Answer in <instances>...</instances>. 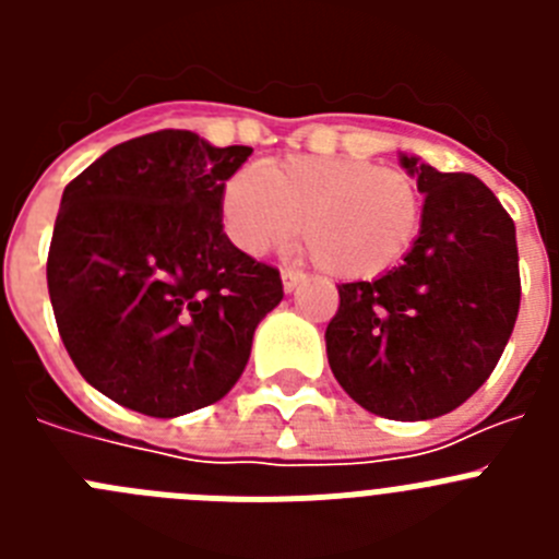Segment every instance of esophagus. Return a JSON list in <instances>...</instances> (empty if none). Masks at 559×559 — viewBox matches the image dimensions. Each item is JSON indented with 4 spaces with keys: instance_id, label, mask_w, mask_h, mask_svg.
Listing matches in <instances>:
<instances>
[{
    "instance_id": "1",
    "label": "esophagus",
    "mask_w": 559,
    "mask_h": 559,
    "mask_svg": "<svg viewBox=\"0 0 559 559\" xmlns=\"http://www.w3.org/2000/svg\"><path fill=\"white\" fill-rule=\"evenodd\" d=\"M302 283H305V274H302V271H296V269H285V271H283V288H285V294H290V290H296Z\"/></svg>"
}]
</instances>
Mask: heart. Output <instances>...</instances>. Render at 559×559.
<instances>
[{
    "mask_svg": "<svg viewBox=\"0 0 559 559\" xmlns=\"http://www.w3.org/2000/svg\"><path fill=\"white\" fill-rule=\"evenodd\" d=\"M231 243L249 257L296 240L338 280L386 274L423 226L417 181L353 156H296L237 170L221 195Z\"/></svg>",
    "mask_w": 559,
    "mask_h": 559,
    "instance_id": "b5f03b06",
    "label": "heart"
}]
</instances>
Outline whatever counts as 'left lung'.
Returning <instances> with one entry per match:
<instances>
[{"label":"left lung","mask_w":559,"mask_h":559,"mask_svg":"<svg viewBox=\"0 0 559 559\" xmlns=\"http://www.w3.org/2000/svg\"><path fill=\"white\" fill-rule=\"evenodd\" d=\"M417 179L423 226L397 269L338 285L328 360L349 397L414 423L453 412L490 378L518 308L515 224L484 181L400 153Z\"/></svg>","instance_id":"left-lung-1"}]
</instances>
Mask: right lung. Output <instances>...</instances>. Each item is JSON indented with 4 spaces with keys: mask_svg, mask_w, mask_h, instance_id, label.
I'll list each match as a JSON object with an SVG mask.
<instances>
[{
    "mask_svg": "<svg viewBox=\"0 0 559 559\" xmlns=\"http://www.w3.org/2000/svg\"><path fill=\"white\" fill-rule=\"evenodd\" d=\"M251 147L192 131L114 145L63 190L47 257L49 302L86 383L147 417L224 397L283 299L280 271L224 231L221 195Z\"/></svg>",
    "mask_w": 559,
    "mask_h": 559,
    "instance_id": "1",
    "label": "right lung"
}]
</instances>
